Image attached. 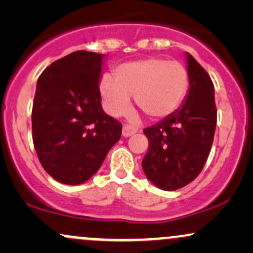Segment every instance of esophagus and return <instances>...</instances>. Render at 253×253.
Segmentation results:
<instances>
[{
  "instance_id": "1",
  "label": "esophagus",
  "mask_w": 253,
  "mask_h": 253,
  "mask_svg": "<svg viewBox=\"0 0 253 253\" xmlns=\"http://www.w3.org/2000/svg\"><path fill=\"white\" fill-rule=\"evenodd\" d=\"M136 130H138V128L134 126H132V125H124L123 135L125 136V138H127V136H130V135L134 134Z\"/></svg>"
}]
</instances>
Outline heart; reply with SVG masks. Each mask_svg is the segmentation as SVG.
I'll list each match as a JSON object with an SVG mask.
<instances>
[{"instance_id":"obj_1","label":"heart","mask_w":253,"mask_h":253,"mask_svg":"<svg viewBox=\"0 0 253 253\" xmlns=\"http://www.w3.org/2000/svg\"><path fill=\"white\" fill-rule=\"evenodd\" d=\"M188 85V71L181 63L147 58L118 66L114 80L104 75L98 89L104 109L114 117L124 115L129 109L130 96L134 95L136 106L147 117L161 119L178 108Z\"/></svg>"}]
</instances>
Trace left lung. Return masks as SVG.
Wrapping results in <instances>:
<instances>
[{"instance_id": "obj_1", "label": "left lung", "mask_w": 253, "mask_h": 253, "mask_svg": "<svg viewBox=\"0 0 253 253\" xmlns=\"http://www.w3.org/2000/svg\"><path fill=\"white\" fill-rule=\"evenodd\" d=\"M189 91L176 112L144 129L149 139L145 175L156 187L177 190L189 184L205 167L216 126L214 85L207 71L187 53Z\"/></svg>"}]
</instances>
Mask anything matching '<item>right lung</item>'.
<instances>
[{"label": "right lung", "mask_w": 253, "mask_h": 253, "mask_svg": "<svg viewBox=\"0 0 253 253\" xmlns=\"http://www.w3.org/2000/svg\"><path fill=\"white\" fill-rule=\"evenodd\" d=\"M103 57L72 52L38 78L32 109L34 149L46 172L64 184L88 181L121 138L123 125L101 106Z\"/></svg>", "instance_id": "add662e5"}]
</instances>
